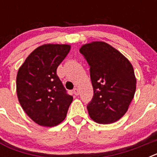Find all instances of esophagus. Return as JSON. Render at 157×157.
I'll list each match as a JSON object with an SVG mask.
<instances>
[{
  "mask_svg": "<svg viewBox=\"0 0 157 157\" xmlns=\"http://www.w3.org/2000/svg\"><path fill=\"white\" fill-rule=\"evenodd\" d=\"M73 93H74V94L75 96L78 95V94H79V90H78V88H75L74 90H73Z\"/></svg>",
  "mask_w": 157,
  "mask_h": 157,
  "instance_id": "34e87169",
  "label": "esophagus"
}]
</instances>
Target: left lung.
Instances as JSON below:
<instances>
[{
    "mask_svg": "<svg viewBox=\"0 0 157 157\" xmlns=\"http://www.w3.org/2000/svg\"><path fill=\"white\" fill-rule=\"evenodd\" d=\"M80 52L90 66L94 97L87 105L90 117L100 124L120 120L136 90V78L129 59L105 41L82 45Z\"/></svg>",
    "mask_w": 157,
    "mask_h": 157,
    "instance_id": "obj_1",
    "label": "left lung"
}]
</instances>
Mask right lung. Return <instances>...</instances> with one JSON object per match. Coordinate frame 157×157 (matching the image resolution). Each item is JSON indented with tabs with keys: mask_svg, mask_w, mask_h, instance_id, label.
<instances>
[{
	"mask_svg": "<svg viewBox=\"0 0 157 157\" xmlns=\"http://www.w3.org/2000/svg\"><path fill=\"white\" fill-rule=\"evenodd\" d=\"M70 49L66 44L41 45L18 71V100L26 114L38 125L55 127L66 118L73 97L66 93L56 69Z\"/></svg>",
	"mask_w": 157,
	"mask_h": 157,
	"instance_id": "add662e5",
	"label": "right lung"
}]
</instances>
